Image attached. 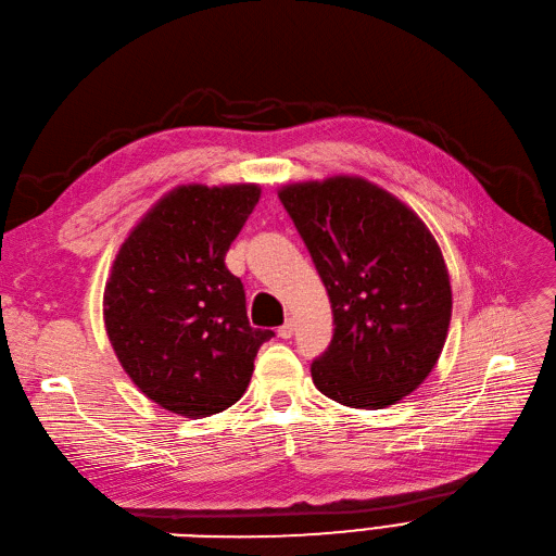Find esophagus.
<instances>
[{
	"mask_svg": "<svg viewBox=\"0 0 556 556\" xmlns=\"http://www.w3.org/2000/svg\"><path fill=\"white\" fill-rule=\"evenodd\" d=\"M295 333V323L291 320V318H288L279 329H277V336L279 338H291Z\"/></svg>",
	"mask_w": 556,
	"mask_h": 556,
	"instance_id": "esophagus-1",
	"label": "esophagus"
}]
</instances>
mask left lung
<instances>
[{"instance_id": "left-lung-1", "label": "left lung", "mask_w": 556, "mask_h": 556, "mask_svg": "<svg viewBox=\"0 0 556 556\" xmlns=\"http://www.w3.org/2000/svg\"><path fill=\"white\" fill-rule=\"evenodd\" d=\"M291 215L325 283L333 338L311 377L329 400L386 408L412 395L439 364L452 286L420 215L356 175L286 184Z\"/></svg>"}]
</instances>
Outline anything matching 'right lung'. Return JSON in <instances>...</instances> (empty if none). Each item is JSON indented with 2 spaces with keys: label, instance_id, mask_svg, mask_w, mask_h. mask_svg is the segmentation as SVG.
<instances>
[{
  "label": "right lung",
  "instance_id": "right-lung-1",
  "mask_svg": "<svg viewBox=\"0 0 556 556\" xmlns=\"http://www.w3.org/2000/svg\"><path fill=\"white\" fill-rule=\"evenodd\" d=\"M258 184H181L119 245L104 286V327L119 366L165 412L206 418L248 391L273 331L248 320L225 254L258 204Z\"/></svg>",
  "mask_w": 556,
  "mask_h": 556
}]
</instances>
